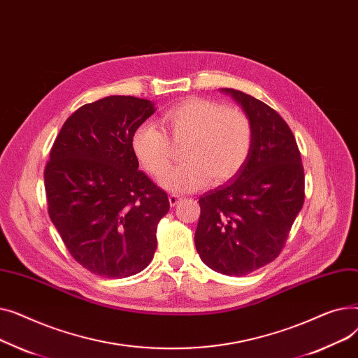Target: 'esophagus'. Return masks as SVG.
<instances>
[{
    "label": "esophagus",
    "instance_id": "1",
    "mask_svg": "<svg viewBox=\"0 0 358 358\" xmlns=\"http://www.w3.org/2000/svg\"><path fill=\"white\" fill-rule=\"evenodd\" d=\"M168 200H169V204H171L173 208H174V206H177V204L182 200V197L178 196V194H169V196H168Z\"/></svg>",
    "mask_w": 358,
    "mask_h": 358
}]
</instances>
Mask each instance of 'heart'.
<instances>
[{"label": "heart", "mask_w": 358, "mask_h": 358, "mask_svg": "<svg viewBox=\"0 0 358 358\" xmlns=\"http://www.w3.org/2000/svg\"><path fill=\"white\" fill-rule=\"evenodd\" d=\"M161 123L172 140L186 139L187 161L159 180L168 190L190 192L209 181L220 184L232 178L245 164L252 143V127L238 108L190 97L168 108ZM131 150L146 171L159 177L171 162V144L154 124H141L131 135Z\"/></svg>", "instance_id": "heart-1"}]
</instances>
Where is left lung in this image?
Masks as SVG:
<instances>
[{"label": "left lung", "mask_w": 358, "mask_h": 358, "mask_svg": "<svg viewBox=\"0 0 358 358\" xmlns=\"http://www.w3.org/2000/svg\"><path fill=\"white\" fill-rule=\"evenodd\" d=\"M252 127L250 155L239 171L199 199L196 250L209 268L247 275L275 259L305 200V173L296 139L275 110L248 94L220 88Z\"/></svg>", "instance_id": "8db88e82"}]
</instances>
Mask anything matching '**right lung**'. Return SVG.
Instances as JSON below:
<instances>
[{"label":"right lung","mask_w":358,"mask_h":358,"mask_svg":"<svg viewBox=\"0 0 358 358\" xmlns=\"http://www.w3.org/2000/svg\"><path fill=\"white\" fill-rule=\"evenodd\" d=\"M155 110L143 99L104 97L72 113L52 146L50 220L75 261L97 275H134L154 258L169 200L138 169L131 135Z\"/></svg>","instance_id":"1"}]
</instances>
